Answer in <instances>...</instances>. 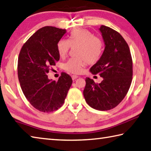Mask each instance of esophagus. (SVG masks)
<instances>
[{
	"label": "esophagus",
	"mask_w": 151,
	"mask_h": 151,
	"mask_svg": "<svg viewBox=\"0 0 151 151\" xmlns=\"http://www.w3.org/2000/svg\"><path fill=\"white\" fill-rule=\"evenodd\" d=\"M78 77V76L77 75H72V79L73 81L75 80V79H76Z\"/></svg>",
	"instance_id": "obj_1"
}]
</instances>
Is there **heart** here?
Returning <instances> with one entry per match:
<instances>
[{"instance_id": "heart-1", "label": "heart", "mask_w": 151, "mask_h": 151, "mask_svg": "<svg viewBox=\"0 0 151 151\" xmlns=\"http://www.w3.org/2000/svg\"><path fill=\"white\" fill-rule=\"evenodd\" d=\"M77 47L75 55L77 57L70 59L65 63L64 68L67 72L79 74L87 63L95 64L102 57L104 45L100 38L86 29H73L68 35V40L62 39L57 43V48L59 56L64 57L70 48Z\"/></svg>"}]
</instances>
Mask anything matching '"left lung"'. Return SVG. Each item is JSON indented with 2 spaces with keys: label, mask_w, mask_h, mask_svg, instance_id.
I'll use <instances>...</instances> for the list:
<instances>
[{
  "label": "left lung",
  "mask_w": 151,
  "mask_h": 151,
  "mask_svg": "<svg viewBox=\"0 0 151 151\" xmlns=\"http://www.w3.org/2000/svg\"><path fill=\"white\" fill-rule=\"evenodd\" d=\"M99 30L105 49L90 71L99 74L103 81L97 84L86 78L83 94L91 108L106 111L116 107L127 94L132 81L133 61L128 44L119 33L103 25Z\"/></svg>",
  "instance_id": "1"
}]
</instances>
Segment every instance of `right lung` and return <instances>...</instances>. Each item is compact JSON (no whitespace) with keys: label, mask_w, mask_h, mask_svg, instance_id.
Returning a JSON list of instances; mask_svg holds the SVG:
<instances>
[{"label":"right lung","mask_w":151,"mask_h":151,"mask_svg":"<svg viewBox=\"0 0 151 151\" xmlns=\"http://www.w3.org/2000/svg\"><path fill=\"white\" fill-rule=\"evenodd\" d=\"M67 32L45 26L34 33L22 47L18 61V76L21 88L32 106L42 112L61 108L73 83L70 76L62 73L57 82L47 74L60 56L57 43Z\"/></svg>","instance_id":"1"}]
</instances>
